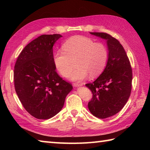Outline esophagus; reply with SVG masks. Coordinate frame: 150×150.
Instances as JSON below:
<instances>
[{"label": "esophagus", "mask_w": 150, "mask_h": 150, "mask_svg": "<svg viewBox=\"0 0 150 150\" xmlns=\"http://www.w3.org/2000/svg\"><path fill=\"white\" fill-rule=\"evenodd\" d=\"M83 85L82 84H80V83H75L74 84H73V86H74L75 87H81Z\"/></svg>", "instance_id": "1"}]
</instances>
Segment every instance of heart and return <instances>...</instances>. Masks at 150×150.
<instances>
[{
	"label": "heart",
	"instance_id": "1",
	"mask_svg": "<svg viewBox=\"0 0 150 150\" xmlns=\"http://www.w3.org/2000/svg\"><path fill=\"white\" fill-rule=\"evenodd\" d=\"M62 50H57L53 57L55 68L63 77L69 75L75 61L74 71L69 77L81 81L88 77H96L103 71L107 62L108 52L105 44L95 42L90 38L75 35L63 43Z\"/></svg>",
	"mask_w": 150,
	"mask_h": 150
}]
</instances>
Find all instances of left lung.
Here are the masks:
<instances>
[{"instance_id":"8db88e82","label":"left lung","mask_w":150,"mask_h":150,"mask_svg":"<svg viewBox=\"0 0 150 150\" xmlns=\"http://www.w3.org/2000/svg\"><path fill=\"white\" fill-rule=\"evenodd\" d=\"M105 40L108 56L103 73L92 83L85 86L93 93L88 110L98 118H106L120 112L130 97L132 71L124 47L115 38L106 33L90 32Z\"/></svg>"}]
</instances>
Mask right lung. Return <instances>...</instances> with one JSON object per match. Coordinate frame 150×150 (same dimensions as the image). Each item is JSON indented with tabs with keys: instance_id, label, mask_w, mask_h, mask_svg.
I'll use <instances>...</instances> for the list:
<instances>
[{
	"instance_id": "obj_1",
	"label": "right lung",
	"mask_w": 150,
	"mask_h": 150,
	"mask_svg": "<svg viewBox=\"0 0 150 150\" xmlns=\"http://www.w3.org/2000/svg\"><path fill=\"white\" fill-rule=\"evenodd\" d=\"M62 35H42L29 43L18 57L14 87L24 108L32 116L46 120L57 115L73 89L55 71L53 46Z\"/></svg>"
}]
</instances>
